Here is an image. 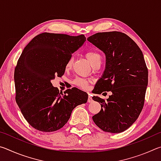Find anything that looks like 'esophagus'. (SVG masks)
Segmentation results:
<instances>
[{"instance_id": "34e87169", "label": "esophagus", "mask_w": 161, "mask_h": 161, "mask_svg": "<svg viewBox=\"0 0 161 161\" xmlns=\"http://www.w3.org/2000/svg\"><path fill=\"white\" fill-rule=\"evenodd\" d=\"M92 102H93V99H92V98L91 96H89L88 97V102L89 103H92Z\"/></svg>"}]
</instances>
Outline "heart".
I'll list each match as a JSON object with an SVG mask.
<instances>
[{"label":"heart","instance_id":"1","mask_svg":"<svg viewBox=\"0 0 161 161\" xmlns=\"http://www.w3.org/2000/svg\"><path fill=\"white\" fill-rule=\"evenodd\" d=\"M86 58L87 59V60L89 62V63L92 64V67H94L95 64H101V62H102V57H101L100 54L97 53L95 51H89L86 53ZM73 62V59L70 58L66 64V68L68 69V68L71 67ZM88 82L89 81L86 80H84V79L82 78H76L74 83L76 84V85L81 87V88H84L85 89L87 87V85H88Z\"/></svg>","mask_w":161,"mask_h":161}]
</instances>
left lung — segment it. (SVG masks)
I'll use <instances>...</instances> for the list:
<instances>
[{
	"label": "left lung",
	"mask_w": 161,
	"mask_h": 161,
	"mask_svg": "<svg viewBox=\"0 0 161 161\" xmlns=\"http://www.w3.org/2000/svg\"><path fill=\"white\" fill-rule=\"evenodd\" d=\"M87 40L106 57L105 69L94 94L112 93L107 101L92 97L102 107L92 119L103 131L123 132L136 121L143 107L148 72L143 53L131 38L121 32H98Z\"/></svg>",
	"instance_id": "obj_1"
}]
</instances>
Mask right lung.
Returning <instances> with one entry per match:
<instances>
[{"label": "right lung", "instance_id": "1", "mask_svg": "<svg viewBox=\"0 0 161 161\" xmlns=\"http://www.w3.org/2000/svg\"><path fill=\"white\" fill-rule=\"evenodd\" d=\"M86 37L43 32L25 46L14 72L15 101L29 124L43 132L60 129L88 94L77 88L59 92L51 80L64 75L66 64Z\"/></svg>", "mask_w": 161, "mask_h": 161}]
</instances>
